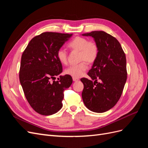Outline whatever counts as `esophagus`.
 Segmentation results:
<instances>
[{
	"instance_id": "obj_1",
	"label": "esophagus",
	"mask_w": 148,
	"mask_h": 148,
	"mask_svg": "<svg viewBox=\"0 0 148 148\" xmlns=\"http://www.w3.org/2000/svg\"><path fill=\"white\" fill-rule=\"evenodd\" d=\"M73 81L76 82H78L79 81V79L77 78H75V77H73Z\"/></svg>"
}]
</instances>
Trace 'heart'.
I'll return each instance as SVG.
<instances>
[{
    "mask_svg": "<svg viewBox=\"0 0 148 148\" xmlns=\"http://www.w3.org/2000/svg\"><path fill=\"white\" fill-rule=\"evenodd\" d=\"M71 50L79 52V60L82 61L77 65H70L65 69V73L75 78L82 77L88 69L86 62L92 64L96 60L99 49L96 42L89 41L86 38L78 36L69 44ZM57 59L62 64H66L68 61V54L64 49H60L57 52Z\"/></svg>",
    "mask_w": 148,
    "mask_h": 148,
    "instance_id": "heart-1",
    "label": "heart"
}]
</instances>
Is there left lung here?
I'll return each mask as SVG.
<instances>
[{
	"instance_id": "8db88e82",
	"label": "left lung",
	"mask_w": 148,
	"mask_h": 148,
	"mask_svg": "<svg viewBox=\"0 0 148 148\" xmlns=\"http://www.w3.org/2000/svg\"><path fill=\"white\" fill-rule=\"evenodd\" d=\"M82 36L92 37L99 49L97 59L88 73L92 80L81 79L84 84L83 101L89 110L102 113L112 108L122 95L127 78L126 56L118 40L104 31H95Z\"/></svg>"
}]
</instances>
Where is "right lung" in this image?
Here are the masks:
<instances>
[{
    "label": "right lung",
    "mask_w": 148,
    "mask_h": 148,
    "mask_svg": "<svg viewBox=\"0 0 148 148\" xmlns=\"http://www.w3.org/2000/svg\"><path fill=\"white\" fill-rule=\"evenodd\" d=\"M72 34L45 32L31 40L21 56L20 82L31 107L39 114L51 115L62 107L64 91L72 84L71 76H60L62 65L57 52Z\"/></svg>",
    "instance_id": "1"
}]
</instances>
